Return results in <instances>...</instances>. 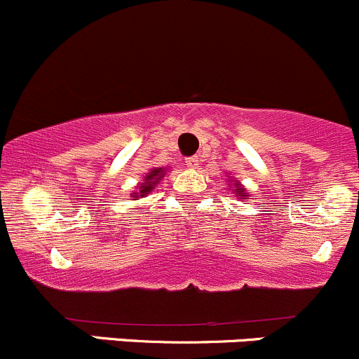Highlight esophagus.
I'll use <instances>...</instances> for the list:
<instances>
[{"mask_svg": "<svg viewBox=\"0 0 359 359\" xmlns=\"http://www.w3.org/2000/svg\"><path fill=\"white\" fill-rule=\"evenodd\" d=\"M184 165L188 169H197L198 168V158L197 157H187L184 158Z\"/></svg>", "mask_w": 359, "mask_h": 359, "instance_id": "esophagus-1", "label": "esophagus"}]
</instances>
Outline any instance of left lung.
Instances as JSON below:
<instances>
[{"instance_id":"1","label":"left lung","mask_w":359,"mask_h":359,"mask_svg":"<svg viewBox=\"0 0 359 359\" xmlns=\"http://www.w3.org/2000/svg\"><path fill=\"white\" fill-rule=\"evenodd\" d=\"M232 190H233V194H236V197H239V198L248 197V195H246V194H248L246 188H244L243 184H241L239 181H237V180H236V183H233V188H232Z\"/></svg>"}]
</instances>
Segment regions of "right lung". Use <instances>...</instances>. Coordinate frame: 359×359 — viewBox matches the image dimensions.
I'll list each match as a JSON object with an SVG mask.
<instances>
[{
  "instance_id": "add662e5",
  "label": "right lung",
  "mask_w": 359,
  "mask_h": 359,
  "mask_svg": "<svg viewBox=\"0 0 359 359\" xmlns=\"http://www.w3.org/2000/svg\"><path fill=\"white\" fill-rule=\"evenodd\" d=\"M165 172H168V169H162V168L150 169V172H147V175H144L143 181H141V183H137L136 190L130 194L133 201H137V198L147 197L148 194H151V191L155 190V187L161 183V180H164Z\"/></svg>"
}]
</instances>
